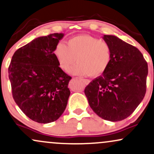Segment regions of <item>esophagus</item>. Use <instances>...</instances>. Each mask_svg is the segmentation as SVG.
<instances>
[{"mask_svg":"<svg viewBox=\"0 0 154 154\" xmlns=\"http://www.w3.org/2000/svg\"><path fill=\"white\" fill-rule=\"evenodd\" d=\"M83 82L84 83L85 85H88L90 83V81L88 79H82Z\"/></svg>","mask_w":154,"mask_h":154,"instance_id":"1","label":"esophagus"}]
</instances>
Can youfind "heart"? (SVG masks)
<instances>
[{"label":"heart","mask_w":154,"mask_h":154,"mask_svg":"<svg viewBox=\"0 0 154 154\" xmlns=\"http://www.w3.org/2000/svg\"><path fill=\"white\" fill-rule=\"evenodd\" d=\"M59 68L73 75L98 77L106 71L112 59V50L106 41L88 35L79 34L70 38L67 45L58 42L53 50Z\"/></svg>","instance_id":"1"}]
</instances>
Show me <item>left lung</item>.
<instances>
[{
	"label": "left lung",
	"mask_w": 154,
	"mask_h": 154,
	"mask_svg": "<svg viewBox=\"0 0 154 154\" xmlns=\"http://www.w3.org/2000/svg\"><path fill=\"white\" fill-rule=\"evenodd\" d=\"M102 38L111 48V62L84 92L89 106L99 117L117 122L129 117L143 99L148 64L135 47L116 36Z\"/></svg>",
	"instance_id": "8db88e82"
}]
</instances>
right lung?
I'll return each mask as SVG.
<instances>
[{
  "label": "right lung",
  "mask_w": 154,
  "mask_h": 154,
  "mask_svg": "<svg viewBox=\"0 0 154 154\" xmlns=\"http://www.w3.org/2000/svg\"><path fill=\"white\" fill-rule=\"evenodd\" d=\"M64 37L54 33L36 38L18 49L8 67L12 94L19 107L39 123L57 120L66 109L71 77L59 68L53 55Z\"/></svg>",
  "instance_id": "add662e5"
}]
</instances>
